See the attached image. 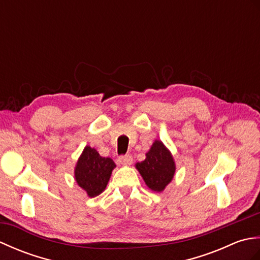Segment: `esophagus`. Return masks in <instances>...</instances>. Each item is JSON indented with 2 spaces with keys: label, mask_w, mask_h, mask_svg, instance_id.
<instances>
[{
  "label": "esophagus",
  "mask_w": 260,
  "mask_h": 260,
  "mask_svg": "<svg viewBox=\"0 0 260 260\" xmlns=\"http://www.w3.org/2000/svg\"><path fill=\"white\" fill-rule=\"evenodd\" d=\"M118 162L123 165H131L132 163H133V156H132L131 154H126V155L119 156Z\"/></svg>",
  "instance_id": "esophagus-1"
}]
</instances>
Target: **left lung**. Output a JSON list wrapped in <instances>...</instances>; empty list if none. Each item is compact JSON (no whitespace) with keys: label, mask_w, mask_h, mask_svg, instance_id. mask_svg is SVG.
Masks as SVG:
<instances>
[{"label":"left lung","mask_w":260,"mask_h":260,"mask_svg":"<svg viewBox=\"0 0 260 260\" xmlns=\"http://www.w3.org/2000/svg\"><path fill=\"white\" fill-rule=\"evenodd\" d=\"M136 169L151 190L162 192L175 173V163L172 154L161 141L153 143L143 162L136 163Z\"/></svg>","instance_id":"obj_1"}]
</instances>
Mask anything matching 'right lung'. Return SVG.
<instances>
[{"mask_svg":"<svg viewBox=\"0 0 260 260\" xmlns=\"http://www.w3.org/2000/svg\"><path fill=\"white\" fill-rule=\"evenodd\" d=\"M114 168L112 158L103 157L95 148L86 146L75 168V179L88 197L93 198L106 189Z\"/></svg>","mask_w":260,"mask_h":260,"instance_id":"add662e5","label":"right lung"}]
</instances>
